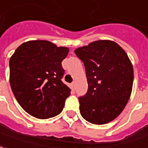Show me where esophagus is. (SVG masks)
<instances>
[{
  "mask_svg": "<svg viewBox=\"0 0 148 148\" xmlns=\"http://www.w3.org/2000/svg\"><path fill=\"white\" fill-rule=\"evenodd\" d=\"M71 87H72V89H75V88H76V83L72 82V84H71Z\"/></svg>",
  "mask_w": 148,
  "mask_h": 148,
  "instance_id": "esophagus-1",
  "label": "esophagus"
}]
</instances>
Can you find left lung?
Listing matches in <instances>:
<instances>
[{
    "mask_svg": "<svg viewBox=\"0 0 148 148\" xmlns=\"http://www.w3.org/2000/svg\"><path fill=\"white\" fill-rule=\"evenodd\" d=\"M85 67L88 92L79 96V112L87 121L104 124L122 112L132 90L134 72L125 51L112 40H96L75 50Z\"/></svg>",
    "mask_w": 148,
    "mask_h": 148,
    "instance_id": "left-lung-1",
    "label": "left lung"
}]
</instances>
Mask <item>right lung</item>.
I'll use <instances>...</instances> for the list:
<instances>
[{"label": "right lung", "instance_id": "add662e5", "mask_svg": "<svg viewBox=\"0 0 148 148\" xmlns=\"http://www.w3.org/2000/svg\"><path fill=\"white\" fill-rule=\"evenodd\" d=\"M66 47L48 40H30L16 49L9 60V82L15 98L29 115L49 119L62 112L71 89L62 82Z\"/></svg>", "mask_w": 148, "mask_h": 148}]
</instances>
